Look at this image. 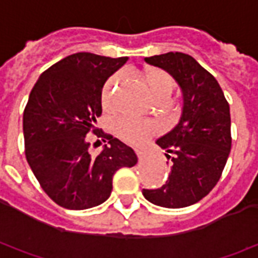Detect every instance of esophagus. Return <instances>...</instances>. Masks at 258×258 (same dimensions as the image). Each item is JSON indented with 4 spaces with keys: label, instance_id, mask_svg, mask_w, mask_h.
Here are the masks:
<instances>
[{
    "label": "esophagus",
    "instance_id": "esophagus-1",
    "mask_svg": "<svg viewBox=\"0 0 258 258\" xmlns=\"http://www.w3.org/2000/svg\"><path fill=\"white\" fill-rule=\"evenodd\" d=\"M135 152H137V156H138L140 160H144L146 157V152L144 149H135Z\"/></svg>",
    "mask_w": 258,
    "mask_h": 258
}]
</instances>
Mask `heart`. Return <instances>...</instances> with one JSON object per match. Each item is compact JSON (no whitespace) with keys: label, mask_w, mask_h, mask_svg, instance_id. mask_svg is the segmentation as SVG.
<instances>
[{"label":"heart","mask_w":258,"mask_h":258,"mask_svg":"<svg viewBox=\"0 0 258 258\" xmlns=\"http://www.w3.org/2000/svg\"><path fill=\"white\" fill-rule=\"evenodd\" d=\"M123 77L120 74H116L107 80V83L103 87L102 92V102L107 109L113 106L114 101V94L117 87L121 83ZM142 83L145 85L146 91L149 92L152 99L156 102H163L166 103L168 98L171 95L174 90V80L166 72L163 70H149L142 76ZM114 131L120 140L124 142H128L133 145H141L144 144L148 138L155 135L159 131V127L152 121H142V120H134V118L124 117L116 121Z\"/></svg>","instance_id":"1"}]
</instances>
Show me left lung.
Instances as JSON below:
<instances>
[{
    "instance_id": "obj_1",
    "label": "left lung",
    "mask_w": 258,
    "mask_h": 258,
    "mask_svg": "<svg viewBox=\"0 0 258 258\" xmlns=\"http://www.w3.org/2000/svg\"><path fill=\"white\" fill-rule=\"evenodd\" d=\"M166 70L182 92L178 124L156 144L171 160L170 175L159 189H144L146 200L160 207L181 209L209 195L231 152L229 105L217 80L190 55L167 52L145 58Z\"/></svg>"
}]
</instances>
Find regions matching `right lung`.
<instances>
[{"label": "right lung", "mask_w": 258, "mask_h": 258, "mask_svg": "<svg viewBox=\"0 0 258 258\" xmlns=\"http://www.w3.org/2000/svg\"><path fill=\"white\" fill-rule=\"evenodd\" d=\"M127 60L73 53L45 70L31 90L23 113L26 159L45 194L64 209L102 205L112 194L114 173L138 162L130 146L94 130L102 113V88ZM91 129L108 140L95 157L88 151Z\"/></svg>", "instance_id": "obj_1"}]
</instances>
